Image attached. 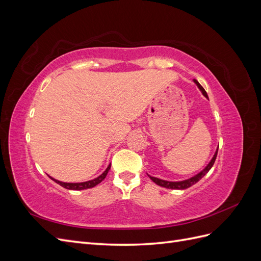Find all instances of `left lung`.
<instances>
[{
    "label": "left lung",
    "mask_w": 261,
    "mask_h": 261,
    "mask_svg": "<svg viewBox=\"0 0 261 261\" xmlns=\"http://www.w3.org/2000/svg\"><path fill=\"white\" fill-rule=\"evenodd\" d=\"M194 82H195V84H196L197 86H198V88L200 89V91L202 92L203 96L206 97V98H208V94H207L206 90H204V89L202 88V86H201L198 82H197V81H194ZM217 154H218V149H217V151H216L215 155H213L211 161L208 163V165H207L206 168H204L201 172H199L198 174H196L195 176H193V177H191V178H188V179H185V180H180V181H169V180L160 179V178L150 176V175H148V176H149L150 178H151V180L154 181V183H155L156 185H159V186H162V187H165V188H171V189H186V188H188V187L193 186L194 184H196L197 181H198L199 179H201L204 175L207 174V173L210 171V169L212 168L213 163H215V161H216Z\"/></svg>",
    "instance_id": "left-lung-1"
}]
</instances>
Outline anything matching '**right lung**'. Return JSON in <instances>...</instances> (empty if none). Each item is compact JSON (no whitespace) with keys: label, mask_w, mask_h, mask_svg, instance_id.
<instances>
[{"label":"right lung","mask_w":261,"mask_h":261,"mask_svg":"<svg viewBox=\"0 0 261 261\" xmlns=\"http://www.w3.org/2000/svg\"><path fill=\"white\" fill-rule=\"evenodd\" d=\"M110 168H111V164H110L109 167L107 168V170L103 173H102L101 175H99L97 178L91 179V180H87V181H83V183H64V181L54 179L51 176L50 177H51V179H53L55 181V183H58L59 185L63 186L64 188H66V189H70V191H82V189L91 188V187H94L96 185H98L99 183H101V181L106 178Z\"/></svg>","instance_id":"add662e5"}]
</instances>
